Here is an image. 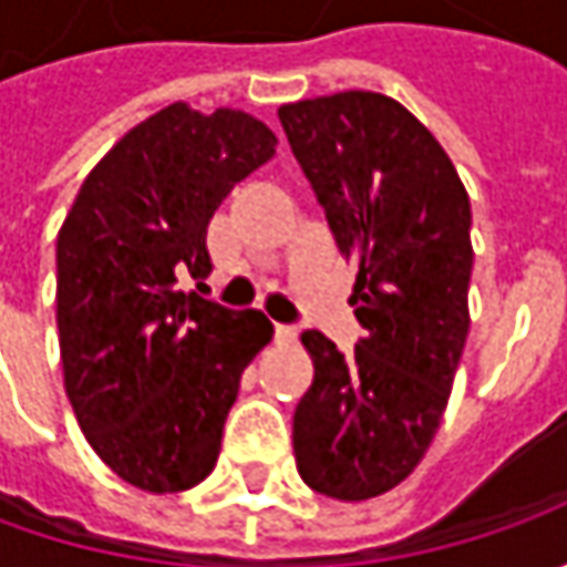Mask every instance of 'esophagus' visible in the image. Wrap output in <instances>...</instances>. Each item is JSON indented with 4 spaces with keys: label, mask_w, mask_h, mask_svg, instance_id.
<instances>
[{
    "label": "esophagus",
    "mask_w": 567,
    "mask_h": 567,
    "mask_svg": "<svg viewBox=\"0 0 567 567\" xmlns=\"http://www.w3.org/2000/svg\"><path fill=\"white\" fill-rule=\"evenodd\" d=\"M274 343L287 347V343H296V328L293 324H274Z\"/></svg>",
    "instance_id": "34e87169"
}]
</instances>
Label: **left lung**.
Listing matches in <instances>:
<instances>
[{
    "label": "left lung",
    "instance_id": "8db88e82",
    "mask_svg": "<svg viewBox=\"0 0 567 567\" xmlns=\"http://www.w3.org/2000/svg\"><path fill=\"white\" fill-rule=\"evenodd\" d=\"M277 116L340 251L360 261L353 353L302 334L316 381L296 403V470L309 489L362 502L406 480L442 423L470 331V198L398 100L343 91Z\"/></svg>",
    "mask_w": 567,
    "mask_h": 567
}]
</instances>
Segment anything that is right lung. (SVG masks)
<instances>
[{"instance_id":"add662e5","label":"right lung","mask_w":567,"mask_h":567,"mask_svg":"<svg viewBox=\"0 0 567 567\" xmlns=\"http://www.w3.org/2000/svg\"><path fill=\"white\" fill-rule=\"evenodd\" d=\"M274 144L249 113L173 103L87 173L59 229L65 391L100 461L144 492L192 489L214 470L243 369L274 334L258 309L179 287L186 271L207 277V224Z\"/></svg>"}]
</instances>
